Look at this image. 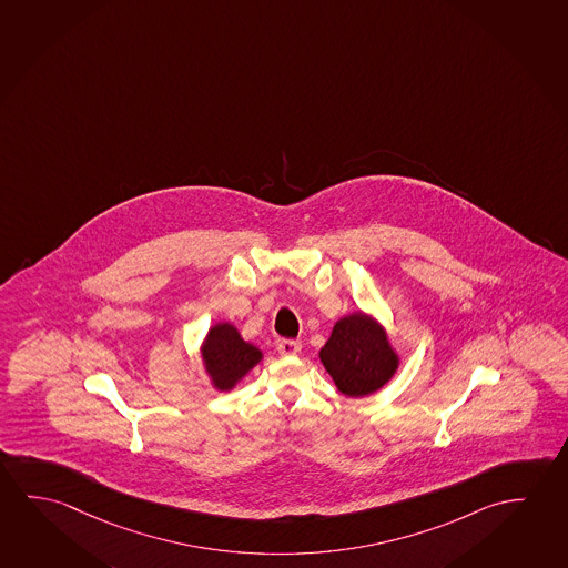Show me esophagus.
<instances>
[{"mask_svg": "<svg viewBox=\"0 0 568 568\" xmlns=\"http://www.w3.org/2000/svg\"><path fill=\"white\" fill-rule=\"evenodd\" d=\"M278 352L280 355H290V357H294V355L302 352V343L296 342V339H280Z\"/></svg>", "mask_w": 568, "mask_h": 568, "instance_id": "34e87169", "label": "esophagus"}]
</instances>
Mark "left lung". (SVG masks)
<instances>
[{
	"instance_id": "obj_1",
	"label": "left lung",
	"mask_w": 568,
	"mask_h": 568,
	"mask_svg": "<svg viewBox=\"0 0 568 568\" xmlns=\"http://www.w3.org/2000/svg\"><path fill=\"white\" fill-rule=\"evenodd\" d=\"M320 359L347 396H367L393 377L398 359L387 335L371 317L353 314L335 324Z\"/></svg>"
}]
</instances>
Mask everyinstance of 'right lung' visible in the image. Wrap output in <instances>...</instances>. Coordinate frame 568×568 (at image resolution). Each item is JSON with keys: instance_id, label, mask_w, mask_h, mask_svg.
Returning <instances> with one entry per match:
<instances>
[{"instance_id": "add662e5", "label": "right lung", "mask_w": 568, "mask_h": 568, "mask_svg": "<svg viewBox=\"0 0 568 568\" xmlns=\"http://www.w3.org/2000/svg\"><path fill=\"white\" fill-rule=\"evenodd\" d=\"M261 357V352L251 343L243 342L239 332L229 324L215 325L203 347L207 371L221 390L233 388L234 383L253 369Z\"/></svg>"}]
</instances>
